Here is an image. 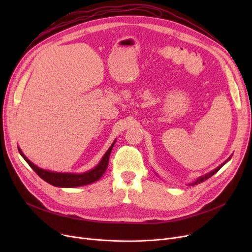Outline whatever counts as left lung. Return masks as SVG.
<instances>
[{"mask_svg":"<svg viewBox=\"0 0 252 252\" xmlns=\"http://www.w3.org/2000/svg\"><path fill=\"white\" fill-rule=\"evenodd\" d=\"M231 158H232V155L228 158V159L226 160V161H224L223 163H221L220 165H219L217 168H215L214 170H211L210 171V173H208V174H206V175H204V176H201V177H199V178H197L194 182H192V183H190V184H188V186H195V185H198V184H200V183H202V182H204V181H206L207 179H209L210 177H213L216 173H218V171L222 167V165L223 164H226L230 159H231Z\"/></svg>","mask_w":252,"mask_h":252,"instance_id":"left-lung-1","label":"left lung"}]
</instances>
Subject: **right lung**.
I'll return each instance as SVG.
<instances>
[{"instance_id":"obj_1","label":"right lung","mask_w":252,"mask_h":252,"mask_svg":"<svg viewBox=\"0 0 252 252\" xmlns=\"http://www.w3.org/2000/svg\"><path fill=\"white\" fill-rule=\"evenodd\" d=\"M116 140L111 144V146L109 149L106 151L104 156L102 157V159L100 162L94 167L92 168L86 173L82 174H74V173H57V171H51L48 169H43L41 167L36 166L33 164L28 157H26L21 149L18 147V151L20 155L24 158V160L29 163V165L35 171L37 176L39 178H42L45 182L49 183L50 185H53L55 187H60V188H74V187H81L85 186V185H89L92 183H95L99 181L104 173L107 169L108 166V161H109V156L112 151V148L114 146Z\"/></svg>"}]
</instances>
